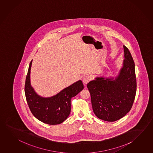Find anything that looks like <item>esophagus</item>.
<instances>
[{
  "label": "esophagus",
  "instance_id": "34e87169",
  "mask_svg": "<svg viewBox=\"0 0 153 153\" xmlns=\"http://www.w3.org/2000/svg\"><path fill=\"white\" fill-rule=\"evenodd\" d=\"M91 79V76L89 75H85L83 78V82L84 84H87Z\"/></svg>",
  "mask_w": 153,
  "mask_h": 153
}]
</instances>
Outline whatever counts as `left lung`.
Listing matches in <instances>:
<instances>
[{
	"mask_svg": "<svg viewBox=\"0 0 153 153\" xmlns=\"http://www.w3.org/2000/svg\"><path fill=\"white\" fill-rule=\"evenodd\" d=\"M123 67L115 80L97 78L87 88L91 95L94 113L102 120H119L130 111L137 92L135 64L130 51L123 46Z\"/></svg>",
	"mask_w": 153,
	"mask_h": 153,
	"instance_id": "obj_1",
	"label": "left lung"
}]
</instances>
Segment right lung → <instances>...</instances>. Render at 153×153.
I'll return each mask as SVG.
<instances>
[{"instance_id": "1", "label": "right lung", "mask_w": 153, "mask_h": 153, "mask_svg": "<svg viewBox=\"0 0 153 153\" xmlns=\"http://www.w3.org/2000/svg\"><path fill=\"white\" fill-rule=\"evenodd\" d=\"M30 62L25 85L27 104L33 115L38 120L49 125H57L67 119L71 111V99L84 88L81 80L65 88L56 96L44 98L35 93L30 84Z\"/></svg>"}]
</instances>
